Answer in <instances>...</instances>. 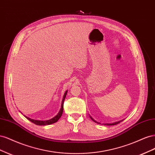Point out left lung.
<instances>
[{"mask_svg":"<svg viewBox=\"0 0 155 155\" xmlns=\"http://www.w3.org/2000/svg\"><path fill=\"white\" fill-rule=\"evenodd\" d=\"M90 118H91V120H92V121H94V122H96V123H97V124H99L97 122V121H96V120H94L92 117L90 116ZM121 121H122V120H121V121H116V122H115V123H112V124H105V125H117L118 124H119V123H120Z\"/></svg>","mask_w":155,"mask_h":155,"instance_id":"8db88e82","label":"left lung"}]
</instances>
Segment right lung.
Returning a JSON list of instances; mask_svg holds the SVG:
<instances>
[{
  "label": "right lung",
  "instance_id": "right-lung-1",
  "mask_svg": "<svg viewBox=\"0 0 155 155\" xmlns=\"http://www.w3.org/2000/svg\"><path fill=\"white\" fill-rule=\"evenodd\" d=\"M67 91L66 92H65L63 96V100H62V102H61V107L60 109V110L59 111L58 114L56 115L55 117H54L53 118H51L49 120H45V121H41V120H33V119H31L30 118H28V117H27L26 116H25L26 118L30 120V121H31L32 123H34V124L35 125H50V124H54L55 122H57V121L59 120V119L61 117L62 114H63V104H64V99L65 97H66V96L67 94Z\"/></svg>",
  "mask_w": 155,
  "mask_h": 155
}]
</instances>
